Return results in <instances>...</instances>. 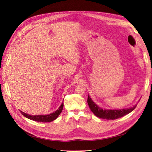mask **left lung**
Masks as SVG:
<instances>
[{
    "instance_id": "left-lung-1",
    "label": "left lung",
    "mask_w": 152,
    "mask_h": 152,
    "mask_svg": "<svg viewBox=\"0 0 152 152\" xmlns=\"http://www.w3.org/2000/svg\"><path fill=\"white\" fill-rule=\"evenodd\" d=\"M88 104L89 106L90 109L94 113V115H96L97 117L101 118V119H105L107 120H114L119 119L125 115L129 114L134 110L135 108L137 106V104L134 105L130 108L123 109H102L100 107L92 101V99L88 95Z\"/></svg>"
}]
</instances>
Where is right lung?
<instances>
[{
    "instance_id": "add662e5",
    "label": "right lung",
    "mask_w": 152,
    "mask_h": 152,
    "mask_svg": "<svg viewBox=\"0 0 152 152\" xmlns=\"http://www.w3.org/2000/svg\"><path fill=\"white\" fill-rule=\"evenodd\" d=\"M64 107V103L62 102L60 107L58 108V110H56L55 112L52 113H50V114L48 115H28L27 113L20 110V112L21 113V114L25 116L27 119L30 120H33L34 121H37V122H43V123H48V122H51L57 119L59 115H60V113H61L63 110Z\"/></svg>"
}]
</instances>
